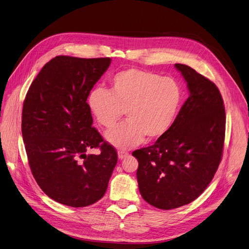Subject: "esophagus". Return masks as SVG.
I'll return each mask as SVG.
<instances>
[{
	"instance_id": "1",
	"label": "esophagus",
	"mask_w": 249,
	"mask_h": 249,
	"mask_svg": "<svg viewBox=\"0 0 249 249\" xmlns=\"http://www.w3.org/2000/svg\"><path fill=\"white\" fill-rule=\"evenodd\" d=\"M128 155H129V153H128V152H126V151H123V150H121V151H119V152H118V158H119L120 160H122V159L126 158Z\"/></svg>"
}]
</instances>
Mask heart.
<instances>
[{"label":"heart","instance_id":"1","mask_svg":"<svg viewBox=\"0 0 249 249\" xmlns=\"http://www.w3.org/2000/svg\"><path fill=\"white\" fill-rule=\"evenodd\" d=\"M182 99V88L172 77L140 69H126L110 80V90L97 87L88 96L96 122L111 128L124 114L127 119L105 134L119 149H129L167 133L173 125Z\"/></svg>","mask_w":249,"mask_h":249}]
</instances>
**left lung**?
Returning a JSON list of instances; mask_svg holds the SVG:
<instances>
[{"label":"left lung","mask_w":249,"mask_h":249,"mask_svg":"<svg viewBox=\"0 0 249 249\" xmlns=\"http://www.w3.org/2000/svg\"><path fill=\"white\" fill-rule=\"evenodd\" d=\"M175 68L189 97L166 134L132 153L139 163L143 199L164 210L186 205L206 189L221 161L225 136V109L216 85L187 65Z\"/></svg>","instance_id":"obj_1"}]
</instances>
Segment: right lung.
I'll return each instance as SVG.
<instances>
[{"label":"right lung","instance_id":"1","mask_svg":"<svg viewBox=\"0 0 249 249\" xmlns=\"http://www.w3.org/2000/svg\"><path fill=\"white\" fill-rule=\"evenodd\" d=\"M110 58L57 56L31 84L22 113L29 165L40 188L53 200L85 207L104 196L117 152L92 127L87 98ZM100 147L98 156L88 155Z\"/></svg>","mask_w":249,"mask_h":249}]
</instances>
